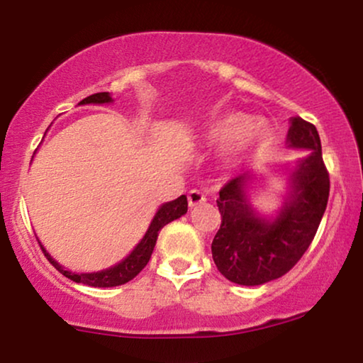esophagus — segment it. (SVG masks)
<instances>
[{
    "instance_id": "1",
    "label": "esophagus",
    "mask_w": 363,
    "mask_h": 363,
    "mask_svg": "<svg viewBox=\"0 0 363 363\" xmlns=\"http://www.w3.org/2000/svg\"><path fill=\"white\" fill-rule=\"evenodd\" d=\"M187 201H189V207H196V206H201L207 201L206 194L199 191V189H192V191H189L187 194Z\"/></svg>"
}]
</instances>
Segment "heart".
<instances>
[{"instance_id":"b5f03b06","label":"heart","mask_w":363,"mask_h":363,"mask_svg":"<svg viewBox=\"0 0 363 363\" xmlns=\"http://www.w3.org/2000/svg\"><path fill=\"white\" fill-rule=\"evenodd\" d=\"M212 145L225 147L235 157L258 151L268 138V126L262 120H252L243 113H227L216 120L207 131Z\"/></svg>"}]
</instances>
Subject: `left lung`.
<instances>
[{"label": "left lung", "instance_id": "1", "mask_svg": "<svg viewBox=\"0 0 363 363\" xmlns=\"http://www.w3.org/2000/svg\"><path fill=\"white\" fill-rule=\"evenodd\" d=\"M291 147L311 150L293 172V192L273 220L259 217L247 199L245 172L220 189L217 207L220 228L212 242V257L228 281L258 286L281 278L309 248L329 201V172L323 161L315 126L299 116L291 118Z\"/></svg>", "mask_w": 363, "mask_h": 363}]
</instances>
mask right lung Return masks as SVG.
Wrapping results in <instances>:
<instances>
[{
    "label": "right lung",
    "mask_w": 363,
    "mask_h": 363,
    "mask_svg": "<svg viewBox=\"0 0 363 363\" xmlns=\"http://www.w3.org/2000/svg\"><path fill=\"white\" fill-rule=\"evenodd\" d=\"M111 96L108 91H100V94H94L90 96H86L80 101V105H86V104H110ZM187 212V197L181 196L177 197L176 201L162 203L160 207V211L156 212L155 218H152L150 228L140 243L136 245V248L126 257L123 262H120L115 267H111L108 269H104V272H96V273H72L69 269H65L60 267V264L55 262V259L50 257V255L45 252L43 245H40V250H43L44 257L49 259L50 264L57 269L59 273H62L65 278L72 279L75 283H84L86 286H94V288H113V286H120L131 281L133 278L136 277L138 273L141 272L143 268L146 267L147 262H150L152 250H155L157 235H160V230L167 223L176 220V218L182 217L184 213Z\"/></svg>",
    "instance_id": "1"
}]
</instances>
